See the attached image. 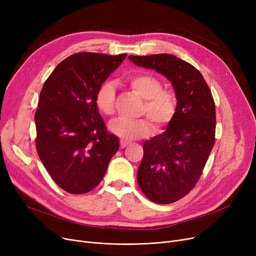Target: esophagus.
<instances>
[{
  "label": "esophagus",
  "mask_w": 256,
  "mask_h": 256,
  "mask_svg": "<svg viewBox=\"0 0 256 256\" xmlns=\"http://www.w3.org/2000/svg\"><path fill=\"white\" fill-rule=\"evenodd\" d=\"M130 143L128 141H124V140H121L120 141V148H126V147Z\"/></svg>",
  "instance_id": "1"
}]
</instances>
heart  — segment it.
Masks as SVG:
<instances>
[{
    "label": "heart",
    "instance_id": "b5f03b06",
    "mask_svg": "<svg viewBox=\"0 0 256 256\" xmlns=\"http://www.w3.org/2000/svg\"><path fill=\"white\" fill-rule=\"evenodd\" d=\"M130 87L143 98L142 113H146L156 128H164L173 119L178 109V100L171 90L162 89V83L148 74H135L128 78ZM116 92L111 82L102 83L96 94V104L104 115H113L115 112ZM109 130L124 140H134L150 136L152 126L145 118L128 119L117 118L111 121Z\"/></svg>",
    "mask_w": 256,
    "mask_h": 256
}]
</instances>
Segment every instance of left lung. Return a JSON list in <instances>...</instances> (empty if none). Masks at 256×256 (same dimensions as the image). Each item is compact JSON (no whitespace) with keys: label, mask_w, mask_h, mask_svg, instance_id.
Returning a JSON list of instances; mask_svg holds the SVG:
<instances>
[{"label":"left lung","mask_w":256,"mask_h":256,"mask_svg":"<svg viewBox=\"0 0 256 256\" xmlns=\"http://www.w3.org/2000/svg\"><path fill=\"white\" fill-rule=\"evenodd\" d=\"M137 66L168 78L178 109L164 132L143 143L137 172L141 190L160 204L176 202L198 182L214 144L216 111L212 92L193 65L169 54L130 56Z\"/></svg>","instance_id":"8db88e82"}]
</instances>
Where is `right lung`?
<instances>
[{"instance_id":"1","label":"right lung","mask_w":256,"mask_h":256,"mask_svg":"<svg viewBox=\"0 0 256 256\" xmlns=\"http://www.w3.org/2000/svg\"><path fill=\"white\" fill-rule=\"evenodd\" d=\"M126 57L74 54L57 65L40 92L37 152L52 180L66 192L93 190L119 150L117 136L106 132L98 113L96 94Z\"/></svg>"}]
</instances>
